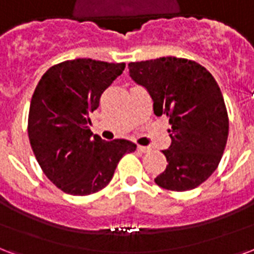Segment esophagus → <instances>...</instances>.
I'll list each match as a JSON object with an SVG mask.
<instances>
[{
    "label": "esophagus",
    "mask_w": 254,
    "mask_h": 254,
    "mask_svg": "<svg viewBox=\"0 0 254 254\" xmlns=\"http://www.w3.org/2000/svg\"><path fill=\"white\" fill-rule=\"evenodd\" d=\"M138 151L148 152V151H150V147H146V146H138Z\"/></svg>",
    "instance_id": "obj_1"
}]
</instances>
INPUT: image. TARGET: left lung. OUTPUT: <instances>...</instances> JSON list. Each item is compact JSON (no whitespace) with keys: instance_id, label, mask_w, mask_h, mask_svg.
Returning <instances> with one entry per match:
<instances>
[{"instance_id":"1","label":"left lung","mask_w":254,"mask_h":254,"mask_svg":"<svg viewBox=\"0 0 254 254\" xmlns=\"http://www.w3.org/2000/svg\"><path fill=\"white\" fill-rule=\"evenodd\" d=\"M129 76L147 89L156 116L169 118L167 166L155 184L173 191L198 188L215 171L229 134L224 96L209 70L178 57L129 63Z\"/></svg>"}]
</instances>
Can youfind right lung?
<instances>
[{"label":"right lung","instance_id":"add662e5","mask_svg":"<svg viewBox=\"0 0 254 254\" xmlns=\"http://www.w3.org/2000/svg\"><path fill=\"white\" fill-rule=\"evenodd\" d=\"M125 68V63L66 60L51 66L34 89L28 118L30 146L44 174L66 194L100 191L111 182L122 156L136 150L126 139L106 142L92 136L88 127L102 93Z\"/></svg>","mask_w":254,"mask_h":254}]
</instances>
